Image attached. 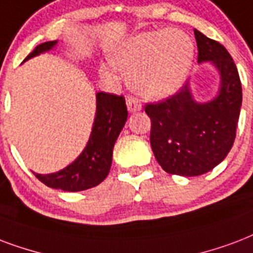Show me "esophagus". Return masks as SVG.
<instances>
[{
    "mask_svg": "<svg viewBox=\"0 0 253 253\" xmlns=\"http://www.w3.org/2000/svg\"><path fill=\"white\" fill-rule=\"evenodd\" d=\"M126 103H127V109H128L130 113H135V111H139V110L142 109V103H140L139 99L132 95L127 96Z\"/></svg>",
    "mask_w": 253,
    "mask_h": 253,
    "instance_id": "1",
    "label": "esophagus"
}]
</instances>
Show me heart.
Returning a JSON list of instances; mask_svg holds the SVG:
<instances>
[{"mask_svg": "<svg viewBox=\"0 0 253 253\" xmlns=\"http://www.w3.org/2000/svg\"><path fill=\"white\" fill-rule=\"evenodd\" d=\"M194 59V43L178 29L148 32L132 37L114 54L117 66L128 71V84L140 94L152 98L178 90ZM107 77L113 71L102 66Z\"/></svg>", "mask_w": 253, "mask_h": 253, "instance_id": "obj_1", "label": "heart"}]
</instances>
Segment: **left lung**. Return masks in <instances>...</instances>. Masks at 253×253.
Here are the masks:
<instances>
[{
  "instance_id": "8db88e82",
  "label": "left lung",
  "mask_w": 253,
  "mask_h": 253,
  "mask_svg": "<svg viewBox=\"0 0 253 253\" xmlns=\"http://www.w3.org/2000/svg\"><path fill=\"white\" fill-rule=\"evenodd\" d=\"M198 61H212L221 75L219 95L196 103L188 84L161 102L147 103L151 119L150 142L166 172L198 176L220 163L234 144L240 106L242 82L234 59L224 46L194 30Z\"/></svg>"
}]
</instances>
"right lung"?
Returning a JSON list of instances; mask_svg holds the SVG:
<instances>
[{
    "instance_id": "right-lung-1",
    "label": "right lung",
    "mask_w": 253,
    "mask_h": 253,
    "mask_svg": "<svg viewBox=\"0 0 253 253\" xmlns=\"http://www.w3.org/2000/svg\"><path fill=\"white\" fill-rule=\"evenodd\" d=\"M55 43L57 41H49L38 45L25 58V61L50 50ZM126 119L127 107L125 96L110 92H98L95 121L84 152L66 169L47 175L34 172L36 178L47 187L69 192L88 190L98 186L109 175L114 144L126 123Z\"/></svg>"
}]
</instances>
